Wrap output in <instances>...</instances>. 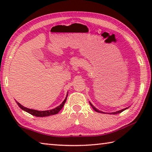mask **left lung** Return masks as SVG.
<instances>
[{
    "label": "left lung",
    "mask_w": 152,
    "mask_h": 152,
    "mask_svg": "<svg viewBox=\"0 0 152 152\" xmlns=\"http://www.w3.org/2000/svg\"><path fill=\"white\" fill-rule=\"evenodd\" d=\"M90 102V104H91V106L92 107V109H93L96 112H98V113H104V112H102V111H101V110H99V109H97L96 108H95L93 105H92V104L91 103V102ZM128 108H129V107H127V108H125V109H121V110H118V111H116V112H113V113H109V114H113V115H116V114H119V113H121V112H123V111H124L125 110H126V109H127Z\"/></svg>",
    "instance_id": "1"
}]
</instances>
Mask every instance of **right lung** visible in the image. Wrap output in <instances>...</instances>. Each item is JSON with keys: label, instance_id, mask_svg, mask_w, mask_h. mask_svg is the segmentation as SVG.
Listing matches in <instances>:
<instances>
[{"label": "right lung", "instance_id": "right-lung-1", "mask_svg": "<svg viewBox=\"0 0 152 152\" xmlns=\"http://www.w3.org/2000/svg\"><path fill=\"white\" fill-rule=\"evenodd\" d=\"M68 92H67V94H66V99H64V101L61 102V103L59 105L58 107L54 108V109H51V110H35V109H28L27 107H25L23 106V105L20 104L19 102H18L17 101H15L17 102V104H18V106H19L20 109L22 110H25V111L27 112L28 113H29V114L33 115V116H35V117H48V116H50V115H56L57 114V113H59V111L62 109L64 104H65V102L66 101V99H67V97H68Z\"/></svg>", "mask_w": 152, "mask_h": 152}]
</instances>
